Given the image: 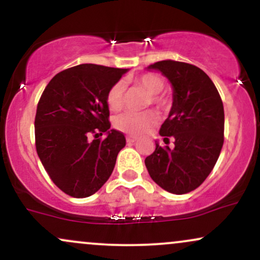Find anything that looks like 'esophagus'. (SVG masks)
<instances>
[{
    "instance_id": "obj_1",
    "label": "esophagus",
    "mask_w": 260,
    "mask_h": 260,
    "mask_svg": "<svg viewBox=\"0 0 260 260\" xmlns=\"http://www.w3.org/2000/svg\"><path fill=\"white\" fill-rule=\"evenodd\" d=\"M137 139H138V138H137V137L136 136H128L127 137V138H126V140H127V143H129V144H131V143H134V142H136V140Z\"/></svg>"
}]
</instances>
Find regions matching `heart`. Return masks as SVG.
I'll list each match as a JSON object with an SVG mask.
<instances>
[{
	"label": "heart",
	"mask_w": 260,
	"mask_h": 260,
	"mask_svg": "<svg viewBox=\"0 0 260 260\" xmlns=\"http://www.w3.org/2000/svg\"><path fill=\"white\" fill-rule=\"evenodd\" d=\"M137 84L143 86L150 92V99L148 104H151L156 107L159 111H165L170 106V99L166 95L161 94L162 89L165 88V79L159 74L147 73L140 76L136 79ZM124 100V86L122 83H115L109 89L106 95V103L111 110H120L123 105ZM157 118L154 112H133L126 111L121 115L116 116L113 120V124L121 132L128 134H140L147 132L156 123Z\"/></svg>",
	"instance_id": "heart-1"
}]
</instances>
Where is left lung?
<instances>
[{
	"mask_svg": "<svg viewBox=\"0 0 260 260\" xmlns=\"http://www.w3.org/2000/svg\"><path fill=\"white\" fill-rule=\"evenodd\" d=\"M148 68L157 70L174 86V103L161 124L165 144L155 142L145 159L149 175L156 184L174 194L198 188L213 171L223 144L222 100L208 74L194 64L159 61Z\"/></svg>",
	"mask_w": 260,
	"mask_h": 260,
	"instance_id": "left-lung-1",
	"label": "left lung"
}]
</instances>
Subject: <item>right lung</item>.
Masks as SVG:
<instances>
[{
    "label": "right lung",
    "instance_id": "1",
    "mask_svg": "<svg viewBox=\"0 0 260 260\" xmlns=\"http://www.w3.org/2000/svg\"><path fill=\"white\" fill-rule=\"evenodd\" d=\"M126 72L100 64L74 66L56 74L41 94L35 147L47 175L66 194H94L112 174L126 138L122 132L109 131L106 95ZM105 132V140L97 138ZM90 135L94 141L88 139Z\"/></svg>",
    "mask_w": 260,
    "mask_h": 260
}]
</instances>
